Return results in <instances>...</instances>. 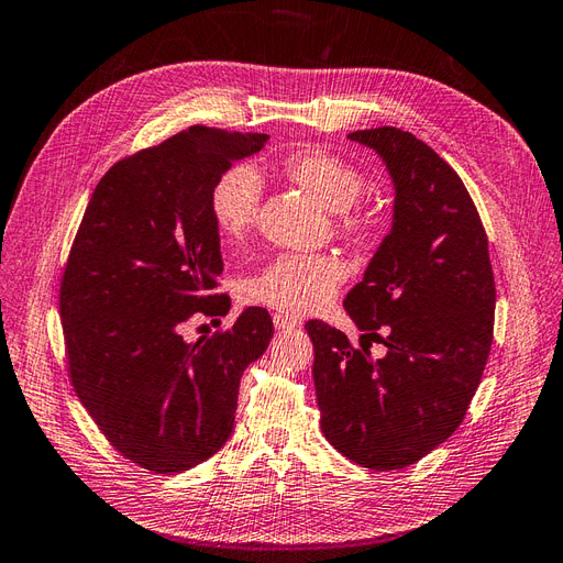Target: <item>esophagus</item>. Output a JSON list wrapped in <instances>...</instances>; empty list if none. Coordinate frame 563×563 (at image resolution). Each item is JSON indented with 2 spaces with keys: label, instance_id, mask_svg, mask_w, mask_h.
I'll return each instance as SVG.
<instances>
[{
  "label": "esophagus",
  "instance_id": "1",
  "mask_svg": "<svg viewBox=\"0 0 563 563\" xmlns=\"http://www.w3.org/2000/svg\"><path fill=\"white\" fill-rule=\"evenodd\" d=\"M273 325H276V330H292L299 325V320L285 316V313H276L273 316Z\"/></svg>",
  "mask_w": 563,
  "mask_h": 563
}]
</instances>
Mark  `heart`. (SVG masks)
Returning <instances> with one entry per match:
<instances>
[{"label":"heart","mask_w":563,"mask_h":563,"mask_svg":"<svg viewBox=\"0 0 563 563\" xmlns=\"http://www.w3.org/2000/svg\"><path fill=\"white\" fill-rule=\"evenodd\" d=\"M280 169L325 210L344 212L342 223L346 229H363V221L346 212L363 196V176L346 159L323 148H303L285 155ZM260 196L262 179L250 165H235L219 176L210 196V212L223 240L235 243L252 229ZM344 276V266L332 256L287 254L256 273L245 285V297L280 313L303 316L323 309Z\"/></svg>","instance_id":"obj_1"}]
</instances>
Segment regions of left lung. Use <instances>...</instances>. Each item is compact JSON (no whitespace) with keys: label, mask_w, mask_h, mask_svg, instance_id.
Listing matches in <instances>:
<instances>
[{"label":"left lung","mask_w":563,"mask_h":563,"mask_svg":"<svg viewBox=\"0 0 563 563\" xmlns=\"http://www.w3.org/2000/svg\"><path fill=\"white\" fill-rule=\"evenodd\" d=\"M351 141L379 155L394 184L387 238L344 309L387 356L353 349L309 320L323 437L367 470H404L460 427L493 344L495 280L488 238L457 172L396 126Z\"/></svg>","instance_id":"8db88e82"}]
</instances>
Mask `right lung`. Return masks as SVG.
<instances>
[{
	"label": "right lung",
	"mask_w": 563,
	"mask_h": 563,
	"mask_svg": "<svg viewBox=\"0 0 563 563\" xmlns=\"http://www.w3.org/2000/svg\"><path fill=\"white\" fill-rule=\"evenodd\" d=\"M268 134L190 126L112 165L93 188L60 285L73 387L118 451L179 474L229 441L245 367L273 336L250 307L229 332L186 342L181 325L219 313L223 271L210 196Z\"/></svg>",
	"instance_id": "1"
}]
</instances>
